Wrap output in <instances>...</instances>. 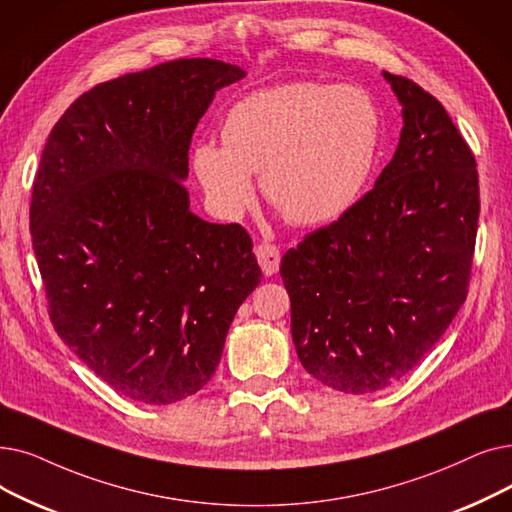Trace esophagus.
I'll list each match as a JSON object with an SVG mask.
<instances>
[{"mask_svg": "<svg viewBox=\"0 0 512 512\" xmlns=\"http://www.w3.org/2000/svg\"><path fill=\"white\" fill-rule=\"evenodd\" d=\"M255 257L259 268L265 276H274L278 272V265H280V251L274 247V244L268 242H261L255 247Z\"/></svg>", "mask_w": 512, "mask_h": 512, "instance_id": "34e87169", "label": "esophagus"}]
</instances>
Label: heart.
<instances>
[{"label":"heart","instance_id":"heart-1","mask_svg":"<svg viewBox=\"0 0 512 512\" xmlns=\"http://www.w3.org/2000/svg\"><path fill=\"white\" fill-rule=\"evenodd\" d=\"M381 140V113L358 85L286 83L236 102L221 142H196L192 173L211 209L236 219L261 190L293 224L320 226L358 201Z\"/></svg>","mask_w":512,"mask_h":512}]
</instances>
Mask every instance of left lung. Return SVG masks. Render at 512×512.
Instances as JSON below:
<instances>
[{
  "mask_svg": "<svg viewBox=\"0 0 512 512\" xmlns=\"http://www.w3.org/2000/svg\"><path fill=\"white\" fill-rule=\"evenodd\" d=\"M404 127L374 188L288 249L280 276L303 368L343 393L410 372L466 299L479 219L475 157L414 81L383 71Z\"/></svg>",
  "mask_w": 512,
  "mask_h": 512,
  "instance_id": "8db88e82",
  "label": "left lung"
}]
</instances>
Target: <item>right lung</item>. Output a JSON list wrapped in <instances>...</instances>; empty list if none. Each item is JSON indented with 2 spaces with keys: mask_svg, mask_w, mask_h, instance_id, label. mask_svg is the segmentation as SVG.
I'll return each mask as SVG.
<instances>
[{
  "mask_svg": "<svg viewBox=\"0 0 512 512\" xmlns=\"http://www.w3.org/2000/svg\"><path fill=\"white\" fill-rule=\"evenodd\" d=\"M244 75L180 58L100 83L41 152L31 236L52 324L133 402L167 406L201 391L261 282L249 234L194 215L184 188L198 121Z\"/></svg>",
  "mask_w": 512,
  "mask_h": 512,
  "instance_id": "obj_1",
  "label": "right lung"
}]
</instances>
